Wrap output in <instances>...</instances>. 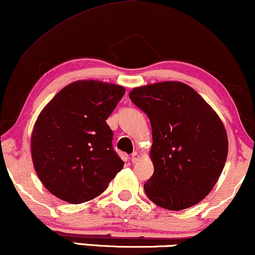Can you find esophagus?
<instances>
[{
  "label": "esophagus",
  "mask_w": 255,
  "mask_h": 255,
  "mask_svg": "<svg viewBox=\"0 0 255 255\" xmlns=\"http://www.w3.org/2000/svg\"><path fill=\"white\" fill-rule=\"evenodd\" d=\"M138 159H139V155H138V152H132V155H131V162L132 163H136Z\"/></svg>",
  "instance_id": "1"
}]
</instances>
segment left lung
<instances>
[{
	"label": "left lung",
	"mask_w": 255,
	"mask_h": 255,
	"mask_svg": "<svg viewBox=\"0 0 255 255\" xmlns=\"http://www.w3.org/2000/svg\"><path fill=\"white\" fill-rule=\"evenodd\" d=\"M128 97L151 124L153 174L144 184L146 196L169 210L199 203L227 159L221 119L196 91L178 81L137 87Z\"/></svg>",
	"instance_id": "left-lung-1"
}]
</instances>
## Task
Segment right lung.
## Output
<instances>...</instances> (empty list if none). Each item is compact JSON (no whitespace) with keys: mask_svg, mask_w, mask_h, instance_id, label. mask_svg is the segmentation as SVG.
<instances>
[{"mask_svg":"<svg viewBox=\"0 0 255 255\" xmlns=\"http://www.w3.org/2000/svg\"><path fill=\"white\" fill-rule=\"evenodd\" d=\"M124 87L96 80L74 81L47 104L31 133V158L42 184L73 204L99 196L124 162L106 124Z\"/></svg>","mask_w":255,"mask_h":255,"instance_id":"add662e5","label":"right lung"}]
</instances>
